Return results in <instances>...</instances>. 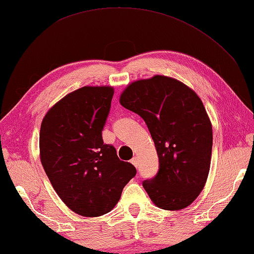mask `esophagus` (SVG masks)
Here are the masks:
<instances>
[{"instance_id":"34e87169","label":"esophagus","mask_w":254,"mask_h":254,"mask_svg":"<svg viewBox=\"0 0 254 254\" xmlns=\"http://www.w3.org/2000/svg\"><path fill=\"white\" fill-rule=\"evenodd\" d=\"M131 163L133 164V166L135 167V168H138V159L137 158H133L131 160Z\"/></svg>"}]
</instances>
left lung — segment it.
<instances>
[{
	"label": "left lung",
	"instance_id": "1",
	"mask_svg": "<svg viewBox=\"0 0 254 254\" xmlns=\"http://www.w3.org/2000/svg\"><path fill=\"white\" fill-rule=\"evenodd\" d=\"M120 102L145 121L154 140L159 171L142 182L149 198L167 210L191 205L205 187L212 156V123L201 100L180 80L158 74L131 83Z\"/></svg>",
	"mask_w": 254,
	"mask_h": 254
}]
</instances>
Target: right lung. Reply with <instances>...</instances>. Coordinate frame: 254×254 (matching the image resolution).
Here are the masks:
<instances>
[{
	"instance_id": "right-lung-1",
	"label": "right lung",
	"mask_w": 254,
	"mask_h": 254,
	"mask_svg": "<svg viewBox=\"0 0 254 254\" xmlns=\"http://www.w3.org/2000/svg\"><path fill=\"white\" fill-rule=\"evenodd\" d=\"M113 95L110 86H84L55 103L41 123L42 167L62 201L83 216L110 212L137 173L103 144Z\"/></svg>"
}]
</instances>
